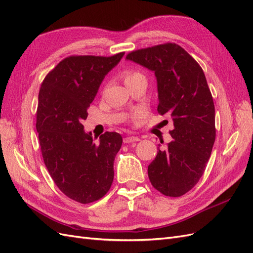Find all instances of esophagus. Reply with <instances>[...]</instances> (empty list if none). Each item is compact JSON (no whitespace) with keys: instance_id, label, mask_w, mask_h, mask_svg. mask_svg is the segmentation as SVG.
<instances>
[{"instance_id":"esophagus-1","label":"esophagus","mask_w":253,"mask_h":253,"mask_svg":"<svg viewBox=\"0 0 253 253\" xmlns=\"http://www.w3.org/2000/svg\"><path fill=\"white\" fill-rule=\"evenodd\" d=\"M139 140L140 139L136 136H127V137H126V138H124L125 143H131V142H136V141H139Z\"/></svg>"}]
</instances>
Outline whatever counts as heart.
Masks as SVG:
<instances>
[{
	"label": "heart",
	"mask_w": 253,
	"mask_h": 253,
	"mask_svg": "<svg viewBox=\"0 0 253 253\" xmlns=\"http://www.w3.org/2000/svg\"><path fill=\"white\" fill-rule=\"evenodd\" d=\"M140 77H143V75L141 73L137 72V71H131V70H129V71H126L125 73V82L128 83L129 81H132V80H134L136 78H140Z\"/></svg>",
	"instance_id": "heart-1"
}]
</instances>
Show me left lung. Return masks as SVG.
I'll use <instances>...</instances> for the list:
<instances>
[{
  "label": "left lung",
  "instance_id": "1",
  "mask_svg": "<svg viewBox=\"0 0 253 253\" xmlns=\"http://www.w3.org/2000/svg\"><path fill=\"white\" fill-rule=\"evenodd\" d=\"M126 59L154 72L157 111L171 116L174 125V140L158 149L148 167L150 181L166 196H181L201 179L215 141V110L205 74L175 43L137 49Z\"/></svg>",
  "mask_w": 253,
  "mask_h": 253
}]
</instances>
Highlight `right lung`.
<instances>
[{"label":"right lung","mask_w":253,"mask_h":253,"mask_svg":"<svg viewBox=\"0 0 253 253\" xmlns=\"http://www.w3.org/2000/svg\"><path fill=\"white\" fill-rule=\"evenodd\" d=\"M124 55L67 57L41 84L36 127L44 164L57 187L80 204L100 200L114 179L121 135L105 132L96 143L82 121L105 75Z\"/></svg>","instance_id":"obj_1"}]
</instances>
